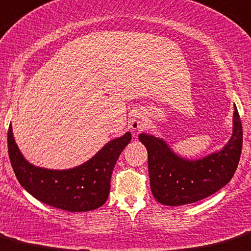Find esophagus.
I'll return each instance as SVG.
<instances>
[{
    "mask_svg": "<svg viewBox=\"0 0 251 251\" xmlns=\"http://www.w3.org/2000/svg\"><path fill=\"white\" fill-rule=\"evenodd\" d=\"M131 126H132L133 130H139V128L143 126V121L138 118H133L132 123H131Z\"/></svg>",
    "mask_w": 251,
    "mask_h": 251,
    "instance_id": "obj_1",
    "label": "esophagus"
}]
</instances>
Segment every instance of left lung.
I'll use <instances>...</instances> for the list:
<instances>
[{
	"mask_svg": "<svg viewBox=\"0 0 251 251\" xmlns=\"http://www.w3.org/2000/svg\"><path fill=\"white\" fill-rule=\"evenodd\" d=\"M139 141L148 150L152 196L165 205H183L215 194L231 180L241 159L243 128L234 107L233 133L228 143L221 151L196 161L181 159L154 136L142 133Z\"/></svg>",
	"mask_w": 251,
	"mask_h": 251,
	"instance_id": "obj_1",
	"label": "left lung"
}]
</instances>
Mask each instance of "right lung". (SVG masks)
<instances>
[{"label":"right lung","mask_w":251,"mask_h":251,"mask_svg":"<svg viewBox=\"0 0 251 251\" xmlns=\"http://www.w3.org/2000/svg\"><path fill=\"white\" fill-rule=\"evenodd\" d=\"M130 141L127 132L105 144L88 162L72 170L52 171L35 167L24 159L9 125L8 154L20 185L35 199L67 212H88L107 201L112 172Z\"/></svg>","instance_id":"right-lung-1"}]
</instances>
